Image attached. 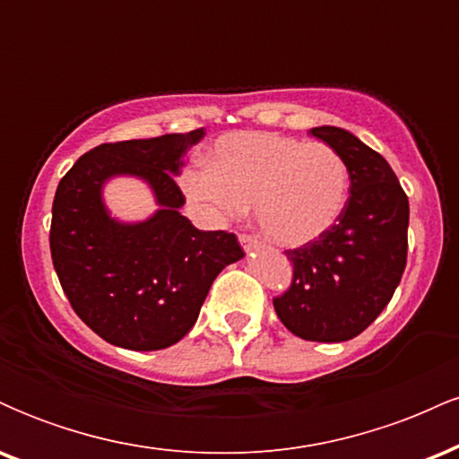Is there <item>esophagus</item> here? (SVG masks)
Returning <instances> with one entry per match:
<instances>
[{"instance_id": "esophagus-1", "label": "esophagus", "mask_w": 459, "mask_h": 459, "mask_svg": "<svg viewBox=\"0 0 459 459\" xmlns=\"http://www.w3.org/2000/svg\"><path fill=\"white\" fill-rule=\"evenodd\" d=\"M239 244L246 252H250V250H255V247H259V239H256V237H252V235L241 233L239 235Z\"/></svg>"}]
</instances>
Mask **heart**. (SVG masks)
Returning <instances> with one entry per match:
<instances>
[{
	"label": "heart",
	"instance_id": "heart-1",
	"mask_svg": "<svg viewBox=\"0 0 459 459\" xmlns=\"http://www.w3.org/2000/svg\"><path fill=\"white\" fill-rule=\"evenodd\" d=\"M181 187L204 218L226 222L255 207L261 233L299 247L328 233L345 207L350 175L328 144L281 134H229L215 142L209 170L187 168Z\"/></svg>",
	"mask_w": 459,
	"mask_h": 459
}]
</instances>
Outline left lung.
<instances>
[{
	"mask_svg": "<svg viewBox=\"0 0 459 459\" xmlns=\"http://www.w3.org/2000/svg\"><path fill=\"white\" fill-rule=\"evenodd\" d=\"M310 134L343 157L350 198L328 233L284 252L293 281L273 308L299 339L341 343L377 319L402 281L410 204L388 161L354 134L328 125Z\"/></svg>",
	"mask_w": 459,
	"mask_h": 459,
	"instance_id": "obj_1",
	"label": "left lung"
}]
</instances>
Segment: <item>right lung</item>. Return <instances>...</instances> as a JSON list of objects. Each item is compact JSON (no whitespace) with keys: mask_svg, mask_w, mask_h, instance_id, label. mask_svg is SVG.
I'll use <instances>...</instances> for the list:
<instances>
[{"mask_svg":"<svg viewBox=\"0 0 459 459\" xmlns=\"http://www.w3.org/2000/svg\"><path fill=\"white\" fill-rule=\"evenodd\" d=\"M204 129L94 146L62 177L51 209V259L79 319L103 341L134 351L175 345L196 324L220 272L244 256L226 230H198L178 209L181 157ZM150 183L160 209L120 223L102 203L112 176Z\"/></svg>","mask_w":459,"mask_h":459,"instance_id":"right-lung-1","label":"right lung"}]
</instances>
